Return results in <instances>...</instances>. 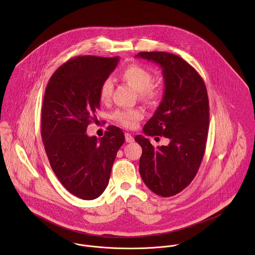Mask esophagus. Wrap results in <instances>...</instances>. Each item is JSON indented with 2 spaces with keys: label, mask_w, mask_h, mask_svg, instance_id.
Instances as JSON below:
<instances>
[{
  "label": "esophagus",
  "mask_w": 255,
  "mask_h": 255,
  "mask_svg": "<svg viewBox=\"0 0 255 255\" xmlns=\"http://www.w3.org/2000/svg\"><path fill=\"white\" fill-rule=\"evenodd\" d=\"M125 137H126V141L127 142H128V143H131V142H133V136L130 134V133H128V132H126L125 133Z\"/></svg>",
  "instance_id": "obj_1"
}]
</instances>
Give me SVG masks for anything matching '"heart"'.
<instances>
[{
    "label": "heart",
    "mask_w": 255,
    "mask_h": 255,
    "mask_svg": "<svg viewBox=\"0 0 255 255\" xmlns=\"http://www.w3.org/2000/svg\"><path fill=\"white\" fill-rule=\"evenodd\" d=\"M121 76L124 81L138 92L139 98L146 104L154 105L162 96V87L152 83L154 75L149 70L140 65H130L126 68ZM113 91V81L111 78L103 80L99 87V98L102 102L109 101ZM143 118V112L140 110H117L112 114V119L123 127L135 128L138 122Z\"/></svg>",
    "instance_id": "1"
}]
</instances>
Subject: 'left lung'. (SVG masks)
<instances>
[{
  "instance_id": "1",
  "label": "left lung",
  "mask_w": 255,
  "mask_h": 255,
  "mask_svg": "<svg viewBox=\"0 0 255 255\" xmlns=\"http://www.w3.org/2000/svg\"><path fill=\"white\" fill-rule=\"evenodd\" d=\"M138 58L162 68L163 100L143 128L148 136H165L168 145L154 148L144 135L139 173L147 187L163 197L184 189L200 167L209 128V100L202 77L181 57L166 52H140Z\"/></svg>"
}]
</instances>
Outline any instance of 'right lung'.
I'll list each match as a JSON object with an SVG mask.
<instances>
[{
	"instance_id": "right-lung-1",
	"label": "right lung",
	"mask_w": 255,
	"mask_h": 255,
	"mask_svg": "<svg viewBox=\"0 0 255 255\" xmlns=\"http://www.w3.org/2000/svg\"><path fill=\"white\" fill-rule=\"evenodd\" d=\"M119 57L81 56L69 60L51 76L44 94L41 136L51 168L61 183L84 200L99 197L109 183L123 130L109 126L103 137L86 129L100 108L99 87Z\"/></svg>"
}]
</instances>
